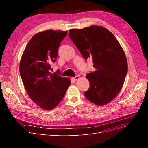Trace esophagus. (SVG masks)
Returning a JSON list of instances; mask_svg holds the SVG:
<instances>
[{"instance_id": "1", "label": "esophagus", "mask_w": 148, "mask_h": 148, "mask_svg": "<svg viewBox=\"0 0 148 148\" xmlns=\"http://www.w3.org/2000/svg\"><path fill=\"white\" fill-rule=\"evenodd\" d=\"M74 81H76L77 80H78L79 79V76H75V77H73L72 78Z\"/></svg>"}]
</instances>
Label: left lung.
I'll use <instances>...</instances> for the list:
<instances>
[{"instance_id":"8db88e82","label":"left lung","mask_w":148,"mask_h":148,"mask_svg":"<svg viewBox=\"0 0 148 148\" xmlns=\"http://www.w3.org/2000/svg\"><path fill=\"white\" fill-rule=\"evenodd\" d=\"M68 35L84 59L92 58L95 68L86 75L90 87L84 92L85 97L98 106L110 103L121 90L128 71L127 60L120 44L102 26L71 29Z\"/></svg>"}]
</instances>
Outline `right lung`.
Here are the masks:
<instances>
[{
  "instance_id": "obj_1",
  "label": "right lung",
  "mask_w": 148,
  "mask_h": 148,
  "mask_svg": "<svg viewBox=\"0 0 148 148\" xmlns=\"http://www.w3.org/2000/svg\"><path fill=\"white\" fill-rule=\"evenodd\" d=\"M67 31L48 30L34 35L26 45L20 63V74L30 98L39 107L50 110L64 97L71 80L51 74L59 45Z\"/></svg>"
}]
</instances>
